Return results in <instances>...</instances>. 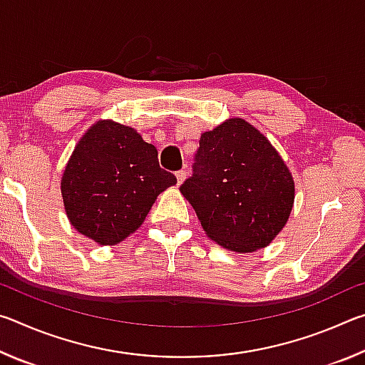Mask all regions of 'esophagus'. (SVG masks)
Wrapping results in <instances>:
<instances>
[{"mask_svg": "<svg viewBox=\"0 0 365 365\" xmlns=\"http://www.w3.org/2000/svg\"><path fill=\"white\" fill-rule=\"evenodd\" d=\"M187 175H188V172L187 170H178L177 174H175V177H177V183L178 185H182L183 182H185V178H187Z\"/></svg>", "mask_w": 365, "mask_h": 365, "instance_id": "obj_1", "label": "esophagus"}]
</instances>
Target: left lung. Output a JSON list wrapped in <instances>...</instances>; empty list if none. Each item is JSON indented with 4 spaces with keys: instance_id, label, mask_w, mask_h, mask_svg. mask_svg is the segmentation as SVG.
<instances>
[{
    "instance_id": "1",
    "label": "left lung",
    "mask_w": 365,
    "mask_h": 365,
    "mask_svg": "<svg viewBox=\"0 0 365 365\" xmlns=\"http://www.w3.org/2000/svg\"><path fill=\"white\" fill-rule=\"evenodd\" d=\"M195 159L180 193L207 237L235 252L269 246L292 214L294 180L267 137L232 117L201 133Z\"/></svg>"
}]
</instances>
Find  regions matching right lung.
Wrapping results in <instances>:
<instances>
[{"label":"right lung","instance_id":"add662e5","mask_svg":"<svg viewBox=\"0 0 365 365\" xmlns=\"http://www.w3.org/2000/svg\"><path fill=\"white\" fill-rule=\"evenodd\" d=\"M177 183L159 168L158 150L135 128L98 120L67 160L61 195L71 225L98 245L113 246L143 224L156 197Z\"/></svg>","mask_w":365,"mask_h":365}]
</instances>
